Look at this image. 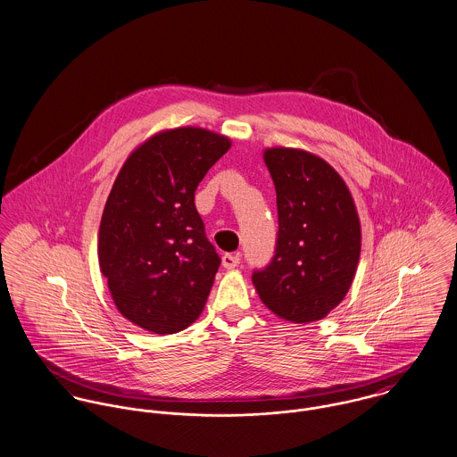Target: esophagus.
<instances>
[{
    "label": "esophagus",
    "instance_id": "obj_1",
    "mask_svg": "<svg viewBox=\"0 0 457 457\" xmlns=\"http://www.w3.org/2000/svg\"><path fill=\"white\" fill-rule=\"evenodd\" d=\"M240 264V255L238 253H224L222 255V266L226 270H231V268H237Z\"/></svg>",
    "mask_w": 457,
    "mask_h": 457
}]
</instances>
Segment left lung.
<instances>
[{
  "label": "left lung",
  "mask_w": 457,
  "mask_h": 457,
  "mask_svg": "<svg viewBox=\"0 0 457 457\" xmlns=\"http://www.w3.org/2000/svg\"><path fill=\"white\" fill-rule=\"evenodd\" d=\"M264 162L277 191L278 233L270 264L253 270V287L280 319L313 322L340 304L354 280V200L335 168L313 154L273 147Z\"/></svg>",
  "instance_id": "8db88e82"
}]
</instances>
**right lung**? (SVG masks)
Wrapping results in <instances>:
<instances>
[{
	"mask_svg": "<svg viewBox=\"0 0 457 457\" xmlns=\"http://www.w3.org/2000/svg\"><path fill=\"white\" fill-rule=\"evenodd\" d=\"M229 147L204 128L161 131L126 159L108 195L100 270L117 310L151 333H179L204 312L220 257L195 193Z\"/></svg>",
	"mask_w": 457,
	"mask_h": 457,
	"instance_id": "add662e5",
	"label": "right lung"
}]
</instances>
